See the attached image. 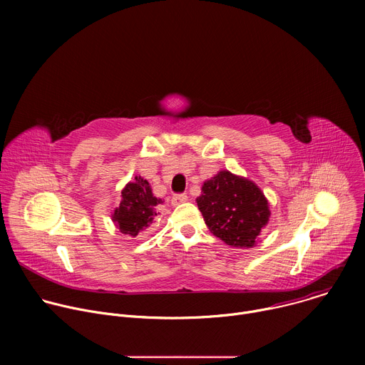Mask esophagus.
Wrapping results in <instances>:
<instances>
[{"label": "esophagus", "instance_id": "34e87169", "mask_svg": "<svg viewBox=\"0 0 365 365\" xmlns=\"http://www.w3.org/2000/svg\"><path fill=\"white\" fill-rule=\"evenodd\" d=\"M187 195L186 193H179V195H175L173 197H172V205H179V203H185V202H187Z\"/></svg>", "mask_w": 365, "mask_h": 365}]
</instances>
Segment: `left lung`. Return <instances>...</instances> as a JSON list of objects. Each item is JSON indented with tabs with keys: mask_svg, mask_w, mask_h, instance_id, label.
<instances>
[{
	"mask_svg": "<svg viewBox=\"0 0 365 365\" xmlns=\"http://www.w3.org/2000/svg\"><path fill=\"white\" fill-rule=\"evenodd\" d=\"M196 202L210 231L237 248L254 247L270 218L269 202L262 189L228 170L203 182Z\"/></svg>",
	"mask_w": 365,
	"mask_h": 365,
	"instance_id": "8db88e82",
	"label": "left lung"
}]
</instances>
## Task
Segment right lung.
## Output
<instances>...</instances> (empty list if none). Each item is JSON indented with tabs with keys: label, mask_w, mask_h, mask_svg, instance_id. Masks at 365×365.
Instances as JSON below:
<instances>
[{
	"label": "right lung",
	"mask_w": 365,
	"mask_h": 365,
	"mask_svg": "<svg viewBox=\"0 0 365 365\" xmlns=\"http://www.w3.org/2000/svg\"><path fill=\"white\" fill-rule=\"evenodd\" d=\"M160 203L163 200L153 195L150 183L135 176L134 182L127 183L121 190V202L114 210L113 221L124 235L134 238L153 224L158 215L155 207Z\"/></svg>",
	"instance_id": "obj_1"
}]
</instances>
